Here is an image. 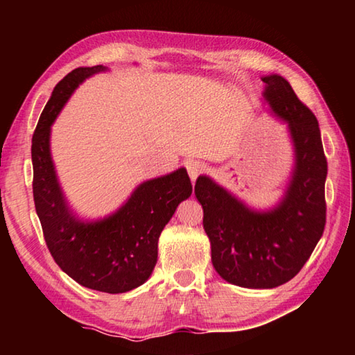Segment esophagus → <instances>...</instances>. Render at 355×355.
Masks as SVG:
<instances>
[{
	"instance_id": "esophagus-1",
	"label": "esophagus",
	"mask_w": 355,
	"mask_h": 355,
	"mask_svg": "<svg viewBox=\"0 0 355 355\" xmlns=\"http://www.w3.org/2000/svg\"><path fill=\"white\" fill-rule=\"evenodd\" d=\"M186 171H188V173H189L191 182L194 183L197 177H199L200 173L205 172V164H203L202 161L192 159V161H188V163H186Z\"/></svg>"
}]
</instances>
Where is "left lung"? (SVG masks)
<instances>
[{"label": "left lung", "mask_w": 355, "mask_h": 355, "mask_svg": "<svg viewBox=\"0 0 355 355\" xmlns=\"http://www.w3.org/2000/svg\"><path fill=\"white\" fill-rule=\"evenodd\" d=\"M261 80L263 100L286 122L293 142L294 166L284 197L272 208L257 209L208 175L197 178L194 188L216 272L228 284L254 290L291 280L326 225L327 161L318 120L284 76L272 73Z\"/></svg>", "instance_id": "obj_1"}]
</instances>
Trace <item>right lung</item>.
<instances>
[{"label":"right lung","instance_id":"right-lung-1","mask_svg":"<svg viewBox=\"0 0 355 355\" xmlns=\"http://www.w3.org/2000/svg\"><path fill=\"white\" fill-rule=\"evenodd\" d=\"M103 65L78 67L58 83L33 136V194L48 250L78 284L103 293H127L146 284L158 260V239L192 184L184 167L142 182L116 211L84 220L71 211L53 164L51 125L80 84Z\"/></svg>","mask_w":355,"mask_h":355}]
</instances>
